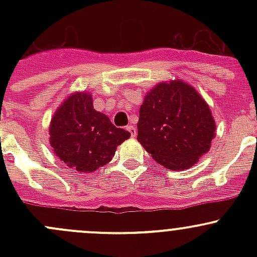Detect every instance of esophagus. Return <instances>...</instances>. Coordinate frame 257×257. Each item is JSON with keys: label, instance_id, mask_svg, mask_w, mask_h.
Returning <instances> with one entry per match:
<instances>
[{"label": "esophagus", "instance_id": "1", "mask_svg": "<svg viewBox=\"0 0 257 257\" xmlns=\"http://www.w3.org/2000/svg\"><path fill=\"white\" fill-rule=\"evenodd\" d=\"M126 131H128L129 133L132 134V137H136L137 136V128L134 125H132V124H131V125L126 126Z\"/></svg>", "mask_w": 257, "mask_h": 257}]
</instances>
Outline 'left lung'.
I'll return each mask as SVG.
<instances>
[{
    "label": "left lung",
    "instance_id": "obj_1",
    "mask_svg": "<svg viewBox=\"0 0 257 257\" xmlns=\"http://www.w3.org/2000/svg\"><path fill=\"white\" fill-rule=\"evenodd\" d=\"M138 142L170 170L189 169L210 150L216 124L198 90L180 79L160 82L139 109Z\"/></svg>",
    "mask_w": 257,
    "mask_h": 257
}]
</instances>
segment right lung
Wrapping results in <instances>:
<instances>
[{"label": "right lung", "instance_id": "1", "mask_svg": "<svg viewBox=\"0 0 257 257\" xmlns=\"http://www.w3.org/2000/svg\"><path fill=\"white\" fill-rule=\"evenodd\" d=\"M131 137L93 107L90 92H74L57 108L49 124V144L61 162L78 173L108 164L118 145Z\"/></svg>", "mask_w": 257, "mask_h": 257}]
</instances>
